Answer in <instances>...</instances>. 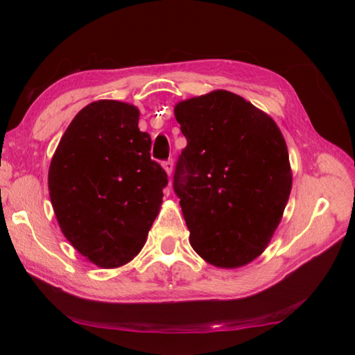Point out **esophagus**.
Masks as SVG:
<instances>
[{
    "instance_id": "esophagus-1",
    "label": "esophagus",
    "mask_w": 355,
    "mask_h": 355,
    "mask_svg": "<svg viewBox=\"0 0 355 355\" xmlns=\"http://www.w3.org/2000/svg\"><path fill=\"white\" fill-rule=\"evenodd\" d=\"M163 168L166 170V173L170 176L171 171H173V159H167L163 163Z\"/></svg>"
}]
</instances>
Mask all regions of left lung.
I'll return each instance as SVG.
<instances>
[{
  "label": "left lung",
  "instance_id": "left-lung-1",
  "mask_svg": "<svg viewBox=\"0 0 355 355\" xmlns=\"http://www.w3.org/2000/svg\"><path fill=\"white\" fill-rule=\"evenodd\" d=\"M175 116L188 144L173 188L192 249L218 268L250 263L272 239L292 189L280 128L227 90L179 102Z\"/></svg>",
  "mask_w": 355,
  "mask_h": 355
}]
</instances>
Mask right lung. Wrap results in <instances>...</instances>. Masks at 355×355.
<instances>
[{
  "instance_id": "add662e5",
  "label": "right lung",
  "mask_w": 355,
  "mask_h": 355,
  "mask_svg": "<svg viewBox=\"0 0 355 355\" xmlns=\"http://www.w3.org/2000/svg\"><path fill=\"white\" fill-rule=\"evenodd\" d=\"M137 123L130 103L92 102L75 115L50 163L59 227L101 268L121 266L141 252L168 182Z\"/></svg>"
}]
</instances>
